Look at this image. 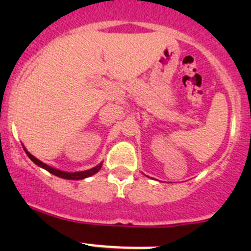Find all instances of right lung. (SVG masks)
I'll return each mask as SVG.
<instances>
[{"label": "right lung", "mask_w": 251, "mask_h": 251, "mask_svg": "<svg viewBox=\"0 0 251 251\" xmlns=\"http://www.w3.org/2000/svg\"><path fill=\"white\" fill-rule=\"evenodd\" d=\"M25 153H26V155L29 156V158L31 159V160L34 161L35 164H36V165L44 168L45 170L48 171V173L55 175V176H58V177H62V178H67V179H82V178H86V177H90V176H92V175H95L96 173H98V171H100V169L102 168V164H100V165H97L96 168L90 169V170H86V171H81V173H65V171L57 170V169H53V168H50V166L46 165V164H44L42 161H40L39 159L35 158L34 155H31V154H30L27 151H25Z\"/></svg>", "instance_id": "obj_1"}]
</instances>
